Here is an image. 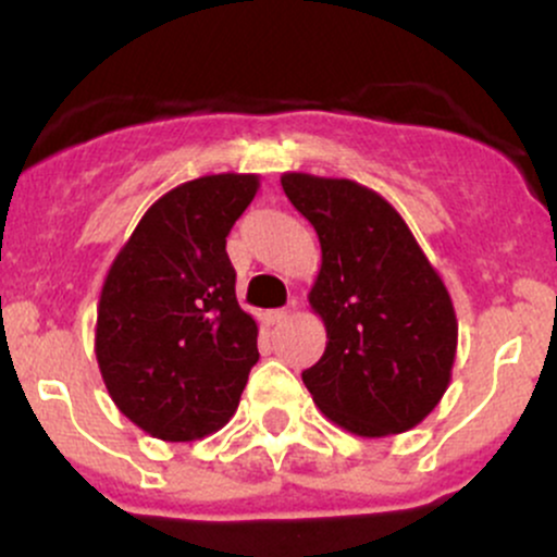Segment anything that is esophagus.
I'll use <instances>...</instances> for the list:
<instances>
[{
  "label": "esophagus",
  "mask_w": 557,
  "mask_h": 557,
  "mask_svg": "<svg viewBox=\"0 0 557 557\" xmlns=\"http://www.w3.org/2000/svg\"><path fill=\"white\" fill-rule=\"evenodd\" d=\"M293 311H296V304H287L285 309H274V311H270V322L272 324H283L293 317Z\"/></svg>",
  "instance_id": "obj_1"
}]
</instances>
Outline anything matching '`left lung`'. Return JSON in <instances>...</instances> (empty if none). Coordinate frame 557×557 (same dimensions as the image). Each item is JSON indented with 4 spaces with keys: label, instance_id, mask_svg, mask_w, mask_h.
I'll return each mask as SVG.
<instances>
[{
    "label": "left lung",
    "instance_id": "1",
    "mask_svg": "<svg viewBox=\"0 0 557 557\" xmlns=\"http://www.w3.org/2000/svg\"><path fill=\"white\" fill-rule=\"evenodd\" d=\"M280 183L322 246L309 304L327 327V348L300 374L304 385L343 430H411L450 385L458 322L445 283L380 194L306 172H285Z\"/></svg>",
    "mask_w": 557,
    "mask_h": 557
}]
</instances>
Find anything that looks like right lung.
I'll use <instances>...</instances> for the list:
<instances>
[{"label": "right lung", "instance_id": "right-lung-1", "mask_svg": "<svg viewBox=\"0 0 557 557\" xmlns=\"http://www.w3.org/2000/svg\"><path fill=\"white\" fill-rule=\"evenodd\" d=\"M257 175H207L164 194L112 261L96 361L114 406L151 437L190 443L225 426L259 361L225 251Z\"/></svg>", "mask_w": 557, "mask_h": 557}]
</instances>
